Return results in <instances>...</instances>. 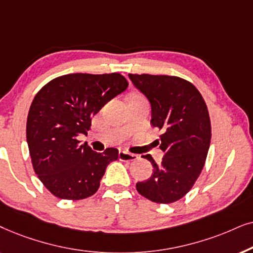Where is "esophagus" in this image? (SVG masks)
<instances>
[{
    "label": "esophagus",
    "mask_w": 253,
    "mask_h": 253,
    "mask_svg": "<svg viewBox=\"0 0 253 253\" xmlns=\"http://www.w3.org/2000/svg\"><path fill=\"white\" fill-rule=\"evenodd\" d=\"M119 160L123 162H132V161H136L137 156L134 154L127 153V151H119Z\"/></svg>",
    "instance_id": "1"
}]
</instances>
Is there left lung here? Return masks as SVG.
Masks as SVG:
<instances>
[{
	"mask_svg": "<svg viewBox=\"0 0 253 253\" xmlns=\"http://www.w3.org/2000/svg\"><path fill=\"white\" fill-rule=\"evenodd\" d=\"M134 85L151 104V125L162 130L157 140L164 157L160 164L151 155L150 178L136 190L156 204L181 199L200 176L210 149L211 127L206 103L198 89L178 76L129 74Z\"/></svg>",
	"mask_w": 253,
	"mask_h": 253,
	"instance_id": "8db88e82",
	"label": "left lung"
}]
</instances>
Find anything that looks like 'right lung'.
<instances>
[{
    "mask_svg": "<svg viewBox=\"0 0 253 253\" xmlns=\"http://www.w3.org/2000/svg\"><path fill=\"white\" fill-rule=\"evenodd\" d=\"M128 86L119 73L67 74L45 84L30 106L26 140L32 167L56 198L82 200L93 195L105 170L119 151L96 153L77 139L86 134L91 119Z\"/></svg>",
    "mask_w": 253,
    "mask_h": 253,
    "instance_id": "right-lung-1",
    "label": "right lung"
}]
</instances>
